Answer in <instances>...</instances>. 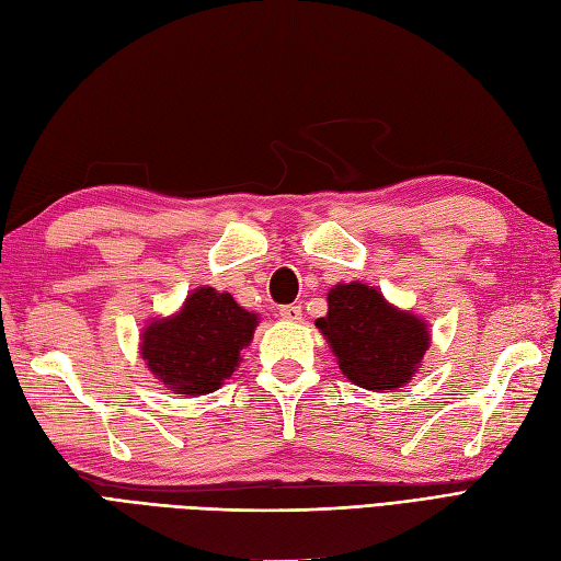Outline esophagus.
Returning <instances> with one entry per match:
<instances>
[{"instance_id": "obj_1", "label": "esophagus", "mask_w": 561, "mask_h": 561, "mask_svg": "<svg viewBox=\"0 0 561 561\" xmlns=\"http://www.w3.org/2000/svg\"><path fill=\"white\" fill-rule=\"evenodd\" d=\"M280 317H283L285 321H302V307L285 305V307H280Z\"/></svg>"}]
</instances>
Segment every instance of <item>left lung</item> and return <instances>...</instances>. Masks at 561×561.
Returning <instances> with one entry per match:
<instances>
[{
	"label": "left lung",
	"instance_id": "8db88e82",
	"mask_svg": "<svg viewBox=\"0 0 561 561\" xmlns=\"http://www.w3.org/2000/svg\"><path fill=\"white\" fill-rule=\"evenodd\" d=\"M317 328L350 383L376 392L409 383L431 345L426 321L392 307L359 280L331 288L328 313L317 319Z\"/></svg>",
	"mask_w": 561,
	"mask_h": 561
}]
</instances>
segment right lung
<instances>
[{
    "label": "right lung",
    "mask_w": 561,
    "mask_h": 561,
    "mask_svg": "<svg viewBox=\"0 0 561 561\" xmlns=\"http://www.w3.org/2000/svg\"><path fill=\"white\" fill-rule=\"evenodd\" d=\"M256 323V313L242 309L230 293L199 288L181 311L145 328L140 354L173 392L207 394L233 376Z\"/></svg>",
    "instance_id": "add662e5"
}]
</instances>
